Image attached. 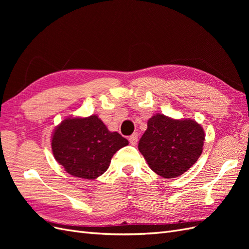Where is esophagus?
Wrapping results in <instances>:
<instances>
[{
	"mask_svg": "<svg viewBox=\"0 0 249 249\" xmlns=\"http://www.w3.org/2000/svg\"><path fill=\"white\" fill-rule=\"evenodd\" d=\"M129 141L131 143V145H136L137 141H138V134L134 133L133 135H131V136L129 137Z\"/></svg>",
	"mask_w": 249,
	"mask_h": 249,
	"instance_id": "34e87169",
	"label": "esophagus"
}]
</instances>
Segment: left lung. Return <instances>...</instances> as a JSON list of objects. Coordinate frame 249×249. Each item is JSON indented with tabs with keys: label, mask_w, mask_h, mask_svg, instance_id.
Returning <instances> with one entry per match:
<instances>
[{
	"label": "left lung",
	"mask_w": 249,
	"mask_h": 249,
	"mask_svg": "<svg viewBox=\"0 0 249 249\" xmlns=\"http://www.w3.org/2000/svg\"><path fill=\"white\" fill-rule=\"evenodd\" d=\"M203 141L205 132L194 120L156 114L148 119L147 130L140 138L138 148L158 176L173 178L198 160Z\"/></svg>",
	"instance_id": "left-lung-1"
}]
</instances>
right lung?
<instances>
[{"instance_id":"obj_1","label":"right lung","mask_w":249,"mask_h":249,"mask_svg":"<svg viewBox=\"0 0 249 249\" xmlns=\"http://www.w3.org/2000/svg\"><path fill=\"white\" fill-rule=\"evenodd\" d=\"M127 144L129 141L117 132H110L96 115L64 119L52 138L56 161L70 175L87 179L102 176L113 155Z\"/></svg>"}]
</instances>
